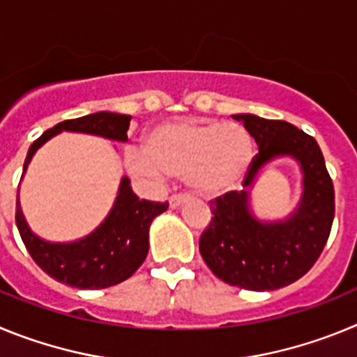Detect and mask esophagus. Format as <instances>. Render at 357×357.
<instances>
[{"label": "esophagus", "instance_id": "esophagus-1", "mask_svg": "<svg viewBox=\"0 0 357 357\" xmlns=\"http://www.w3.org/2000/svg\"><path fill=\"white\" fill-rule=\"evenodd\" d=\"M184 202H185L184 195H173V197L169 198V207H172V209H176V207H181Z\"/></svg>", "mask_w": 357, "mask_h": 357}]
</instances>
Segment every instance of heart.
<instances>
[{"label": "heart", "instance_id": "1", "mask_svg": "<svg viewBox=\"0 0 357 357\" xmlns=\"http://www.w3.org/2000/svg\"><path fill=\"white\" fill-rule=\"evenodd\" d=\"M143 150L125 153V162L135 176L155 182L166 175L184 178L202 198L236 191L255 159L250 132L238 123H164L144 135Z\"/></svg>", "mask_w": 357, "mask_h": 357}]
</instances>
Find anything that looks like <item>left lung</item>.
Wrapping results in <instances>:
<instances>
[{
    "label": "left lung",
    "mask_w": 357,
    "mask_h": 357,
    "mask_svg": "<svg viewBox=\"0 0 357 357\" xmlns=\"http://www.w3.org/2000/svg\"><path fill=\"white\" fill-rule=\"evenodd\" d=\"M259 146L243 191L211 202V223L200 254L223 282L250 291L284 288L311 270L326 247L334 220V185L314 137L280 119L238 114ZM293 156L301 164L303 198L282 222H261L251 214L248 189L270 160Z\"/></svg>",
    "instance_id": "left-lung-1"
}]
</instances>
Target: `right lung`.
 Here are the masks:
<instances>
[{
    "label": "right lung",
    "mask_w": 357,
    "mask_h": 357,
    "mask_svg": "<svg viewBox=\"0 0 357 357\" xmlns=\"http://www.w3.org/2000/svg\"><path fill=\"white\" fill-rule=\"evenodd\" d=\"M130 116L116 112H96L77 119H66L44 132L28 150L23 172L31 157L53 135L62 130L82 132L110 141H128ZM168 209V202L139 200L132 191L130 181L123 176L118 197L109 216L89 236L73 243H50L36 236L28 227L23 211L15 204V223L24 247L52 279L80 289H102L127 280L143 264L148 254V230L153 218Z\"/></svg>",
    "instance_id": "1"
}]
</instances>
